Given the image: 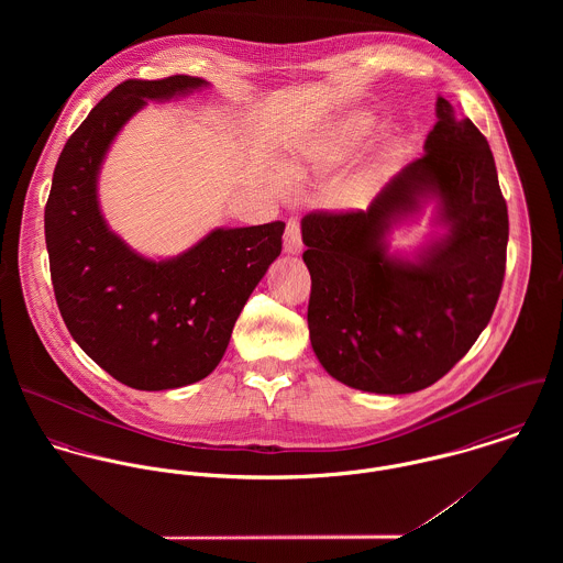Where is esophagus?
<instances>
[{
    "mask_svg": "<svg viewBox=\"0 0 563 563\" xmlns=\"http://www.w3.org/2000/svg\"><path fill=\"white\" fill-rule=\"evenodd\" d=\"M284 251L288 255H299L303 251V242H301V230L297 221H288L286 225V234H284Z\"/></svg>",
    "mask_w": 563,
    "mask_h": 563,
    "instance_id": "1",
    "label": "esophagus"
}]
</instances>
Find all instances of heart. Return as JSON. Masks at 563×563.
<instances>
[{"instance_id": "b5f03b06", "label": "heart", "mask_w": 563, "mask_h": 563, "mask_svg": "<svg viewBox=\"0 0 563 563\" xmlns=\"http://www.w3.org/2000/svg\"><path fill=\"white\" fill-rule=\"evenodd\" d=\"M375 128V117L371 112L364 110H355L349 112L346 117H342L333 130V147L335 152H349L353 147H357L360 143L366 141V136L371 134V130ZM286 175L290 179H295L299 175L297 166H286Z\"/></svg>"}]
</instances>
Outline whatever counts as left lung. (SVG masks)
I'll use <instances>...</instances> for the list:
<instances>
[{"label":"left lung","instance_id":"left-lung-1","mask_svg":"<svg viewBox=\"0 0 563 563\" xmlns=\"http://www.w3.org/2000/svg\"><path fill=\"white\" fill-rule=\"evenodd\" d=\"M435 125L368 210L301 221L312 275L308 327L322 368L340 384L409 395L444 377L496 308L509 239L494 156L471 119L435 101ZM429 207L430 232L409 252L395 231Z\"/></svg>","mask_w":563,"mask_h":563}]
</instances>
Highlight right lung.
Masks as SVG:
<instances>
[{"mask_svg":"<svg viewBox=\"0 0 563 563\" xmlns=\"http://www.w3.org/2000/svg\"><path fill=\"white\" fill-rule=\"evenodd\" d=\"M210 86L192 76L119 84L90 110L54 168L45 242L63 321L92 362L136 390L208 377L246 299L282 253V221L214 228L173 257H147L103 219L99 175L128 121L150 101Z\"/></svg>","mask_w":563,"mask_h":563,"instance_id":"obj_1","label":"right lung"}]
</instances>
